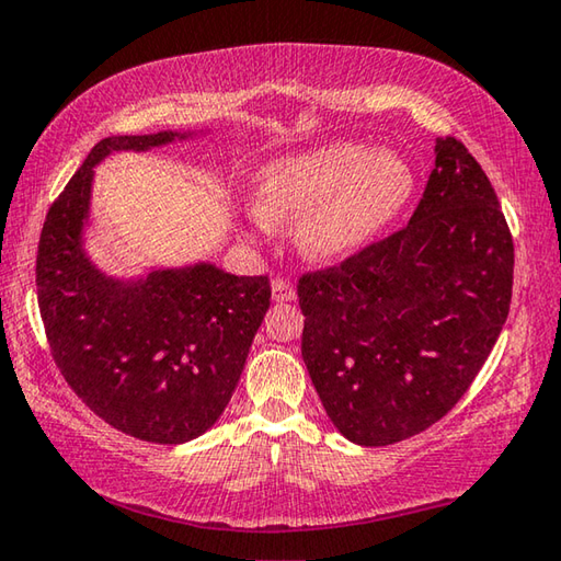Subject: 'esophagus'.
Instances as JSON below:
<instances>
[{"label":"esophagus","mask_w":561,"mask_h":561,"mask_svg":"<svg viewBox=\"0 0 561 561\" xmlns=\"http://www.w3.org/2000/svg\"><path fill=\"white\" fill-rule=\"evenodd\" d=\"M272 299L274 301H294L297 299V291H294L287 279H274L272 282Z\"/></svg>","instance_id":"obj_1"}]
</instances>
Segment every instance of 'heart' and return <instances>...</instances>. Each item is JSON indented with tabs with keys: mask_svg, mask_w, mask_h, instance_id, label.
<instances>
[{
	"mask_svg": "<svg viewBox=\"0 0 561 561\" xmlns=\"http://www.w3.org/2000/svg\"><path fill=\"white\" fill-rule=\"evenodd\" d=\"M414 171L390 149L331 141L277 157L254 179V226L297 224L304 260L341 264L370 250L402 216Z\"/></svg>",
	"mask_w": 561,
	"mask_h": 561,
	"instance_id": "b5f03b06",
	"label": "heart"
}]
</instances>
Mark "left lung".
<instances>
[{
  "instance_id": "left-lung-1",
  "label": "left lung",
  "mask_w": 561,
  "mask_h": 561,
  "mask_svg": "<svg viewBox=\"0 0 561 561\" xmlns=\"http://www.w3.org/2000/svg\"><path fill=\"white\" fill-rule=\"evenodd\" d=\"M434 154L407 228L297 287L301 358L335 430L360 446L439 422L511 311L515 252L491 181L454 137Z\"/></svg>"
}]
</instances>
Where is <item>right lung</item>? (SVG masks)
Listing matches in <instances>:
<instances>
[{
	"label": "right lung",
	"mask_w": 561,
	"mask_h": 561,
	"mask_svg": "<svg viewBox=\"0 0 561 561\" xmlns=\"http://www.w3.org/2000/svg\"><path fill=\"white\" fill-rule=\"evenodd\" d=\"M193 135L98 141L48 208L36 254L38 309L58 370L100 420L151 444L191 442L218 422L272 297L267 277H236L213 262L125 279L88 257L100 161Z\"/></svg>",
	"instance_id": "1"
}]
</instances>
